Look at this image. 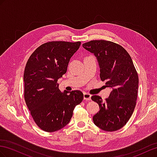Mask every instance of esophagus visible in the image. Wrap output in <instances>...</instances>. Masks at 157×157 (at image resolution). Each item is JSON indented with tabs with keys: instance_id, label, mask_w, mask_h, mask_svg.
Segmentation results:
<instances>
[{
	"instance_id": "34e87169",
	"label": "esophagus",
	"mask_w": 157,
	"mask_h": 157,
	"mask_svg": "<svg viewBox=\"0 0 157 157\" xmlns=\"http://www.w3.org/2000/svg\"><path fill=\"white\" fill-rule=\"evenodd\" d=\"M91 95L90 94L83 93V99L84 100H91Z\"/></svg>"
}]
</instances>
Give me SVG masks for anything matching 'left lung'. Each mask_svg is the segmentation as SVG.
I'll return each mask as SVG.
<instances>
[{
	"instance_id": "1",
	"label": "left lung",
	"mask_w": 157,
	"mask_h": 157,
	"mask_svg": "<svg viewBox=\"0 0 157 157\" xmlns=\"http://www.w3.org/2000/svg\"><path fill=\"white\" fill-rule=\"evenodd\" d=\"M82 46L97 58L100 78L112 89L105 101L98 95L91 97L99 106L94 123L103 131H117L128 122L136 105L139 77L133 62L126 50L113 42L91 40Z\"/></svg>"
}]
</instances>
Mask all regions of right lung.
<instances>
[{
	"label": "right lung",
	"instance_id": "right-lung-1",
	"mask_svg": "<svg viewBox=\"0 0 157 157\" xmlns=\"http://www.w3.org/2000/svg\"><path fill=\"white\" fill-rule=\"evenodd\" d=\"M81 42L52 41L40 46L30 56L24 73L25 99L34 122L44 131L54 132L69 123L81 91L59 90L58 79Z\"/></svg>",
	"mask_w": 157,
	"mask_h": 157
}]
</instances>
